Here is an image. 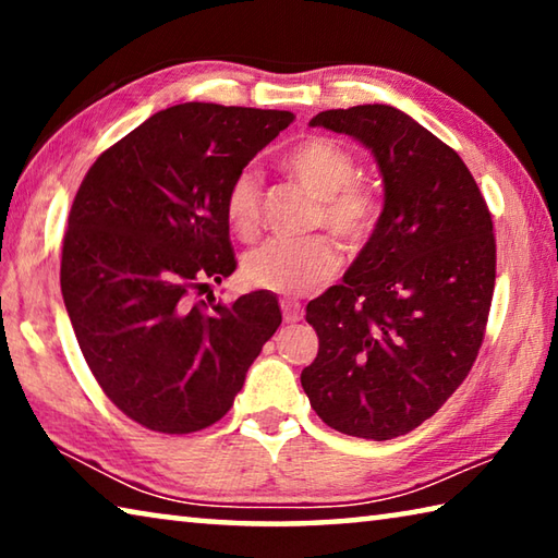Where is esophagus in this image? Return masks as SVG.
<instances>
[{
  "label": "esophagus",
  "mask_w": 558,
  "mask_h": 558,
  "mask_svg": "<svg viewBox=\"0 0 558 558\" xmlns=\"http://www.w3.org/2000/svg\"><path fill=\"white\" fill-rule=\"evenodd\" d=\"M280 310H282V319H286V323H300V319H302V305L298 300L282 298Z\"/></svg>",
  "instance_id": "esophagus-1"
}]
</instances>
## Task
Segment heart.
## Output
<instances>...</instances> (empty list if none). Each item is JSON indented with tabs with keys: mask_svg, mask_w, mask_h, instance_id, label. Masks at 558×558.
Masks as SVG:
<instances>
[{
	"mask_svg": "<svg viewBox=\"0 0 558 558\" xmlns=\"http://www.w3.org/2000/svg\"><path fill=\"white\" fill-rule=\"evenodd\" d=\"M288 174L315 196L310 223L325 229L344 245H362L379 221V202L364 184L354 182L356 162L342 145L327 137L302 140L282 159ZM260 177L241 169L223 196V214L231 231L251 239L260 223ZM339 256L325 235L286 241L270 239L245 253L241 276L251 288L302 295L335 276Z\"/></svg>",
	"mask_w": 558,
	"mask_h": 558,
	"instance_id": "b5f03b06",
	"label": "heart"
}]
</instances>
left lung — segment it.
Masks as SVG:
<instances>
[{"mask_svg": "<svg viewBox=\"0 0 558 558\" xmlns=\"http://www.w3.org/2000/svg\"><path fill=\"white\" fill-rule=\"evenodd\" d=\"M310 125L369 149L384 211L344 280L307 305L319 349L300 381L329 428L391 440L475 364L495 292L493 216L456 149L401 110H325Z\"/></svg>", "mask_w": 558, "mask_h": 558, "instance_id": "8db88e82", "label": "left lung"}]
</instances>
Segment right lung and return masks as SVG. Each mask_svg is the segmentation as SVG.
I'll list each match as a JSON object with an SVG mask.
<instances>
[{
  "label": "right lung",
  "mask_w": 558,
  "mask_h": 558,
  "mask_svg": "<svg viewBox=\"0 0 558 558\" xmlns=\"http://www.w3.org/2000/svg\"><path fill=\"white\" fill-rule=\"evenodd\" d=\"M288 110L182 102L106 149L75 194L61 292L93 376L149 430L182 436L233 405L282 323L268 290L196 302L235 270L223 196Z\"/></svg>",
  "instance_id": "add662e5"
}]
</instances>
